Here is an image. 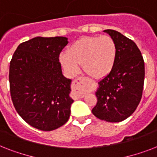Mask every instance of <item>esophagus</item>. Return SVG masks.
Returning a JSON list of instances; mask_svg holds the SVG:
<instances>
[{
	"mask_svg": "<svg viewBox=\"0 0 157 157\" xmlns=\"http://www.w3.org/2000/svg\"><path fill=\"white\" fill-rule=\"evenodd\" d=\"M87 81V79L85 77H78V78L75 79L73 81V88L74 90H76L77 92V96L80 98H83L85 96V93L82 92L81 90V86H83L84 84Z\"/></svg>",
	"mask_w": 157,
	"mask_h": 157,
	"instance_id": "34e87169",
	"label": "esophagus"
}]
</instances>
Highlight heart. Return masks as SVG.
Returning a JSON list of instances; mask_svg holds the SVG:
<instances>
[{
	"mask_svg": "<svg viewBox=\"0 0 157 157\" xmlns=\"http://www.w3.org/2000/svg\"><path fill=\"white\" fill-rule=\"evenodd\" d=\"M117 46L109 36H86L73 43L67 53H62L59 60L67 71L78 73L81 64L93 78H101L110 72L117 59Z\"/></svg>",
	"mask_w": 157,
	"mask_h": 157,
	"instance_id": "heart-1",
	"label": "heart"
}]
</instances>
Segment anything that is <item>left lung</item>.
Wrapping results in <instances>:
<instances>
[{"instance_id":"obj_1","label":"left lung","mask_w":157,"mask_h":157,"mask_svg":"<svg viewBox=\"0 0 157 157\" xmlns=\"http://www.w3.org/2000/svg\"><path fill=\"white\" fill-rule=\"evenodd\" d=\"M114 40L117 59L110 72L98 81L97 104L92 113L108 122L130 117L141 100L144 90V61L136 44L119 32L103 31Z\"/></svg>"}]
</instances>
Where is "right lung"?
Returning a JSON list of instances; mask_svg holds the SVG:
<instances>
[{
    "instance_id": "add662e5",
    "label": "right lung",
    "mask_w": 157,
    "mask_h": 157,
    "mask_svg": "<svg viewBox=\"0 0 157 157\" xmlns=\"http://www.w3.org/2000/svg\"><path fill=\"white\" fill-rule=\"evenodd\" d=\"M64 36H36L18 45L10 63V88L18 115L31 126L51 131L71 114V79L62 73L59 54Z\"/></svg>"
}]
</instances>
